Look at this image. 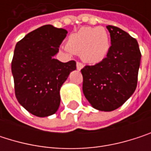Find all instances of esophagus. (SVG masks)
I'll use <instances>...</instances> for the list:
<instances>
[{"label":"esophagus","mask_w":151,"mask_h":151,"mask_svg":"<svg viewBox=\"0 0 151 151\" xmlns=\"http://www.w3.org/2000/svg\"><path fill=\"white\" fill-rule=\"evenodd\" d=\"M76 65H77V69H78V71H79V70H81V69L84 67V65H83L82 63H80V62H77Z\"/></svg>","instance_id":"1"}]
</instances>
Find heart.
<instances>
[{
    "label": "heart",
    "mask_w": 151,
    "mask_h": 151,
    "mask_svg": "<svg viewBox=\"0 0 151 151\" xmlns=\"http://www.w3.org/2000/svg\"><path fill=\"white\" fill-rule=\"evenodd\" d=\"M64 49L71 54L80 53L81 58L88 64H97L108 54L109 35L102 27H84L68 37Z\"/></svg>",
    "instance_id": "1"
}]
</instances>
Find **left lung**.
I'll return each mask as SVG.
<instances>
[{
	"label": "left lung",
	"instance_id": "obj_1",
	"mask_svg": "<svg viewBox=\"0 0 151 151\" xmlns=\"http://www.w3.org/2000/svg\"><path fill=\"white\" fill-rule=\"evenodd\" d=\"M111 46L105 59L82 70L83 93L91 106L110 112L124 104L134 93L141 62L136 39L122 29L107 25Z\"/></svg>",
	"mask_w": 151,
	"mask_h": 151
}]
</instances>
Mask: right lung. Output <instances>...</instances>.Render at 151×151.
<instances>
[{"instance_id": "1", "label": "right lung", "mask_w": 151, "mask_h": 151, "mask_svg": "<svg viewBox=\"0 0 151 151\" xmlns=\"http://www.w3.org/2000/svg\"><path fill=\"white\" fill-rule=\"evenodd\" d=\"M67 30L50 24L27 34L15 48L11 71L15 97L30 114L47 117L60 105L59 91L76 62L62 63L54 58Z\"/></svg>"}]
</instances>
